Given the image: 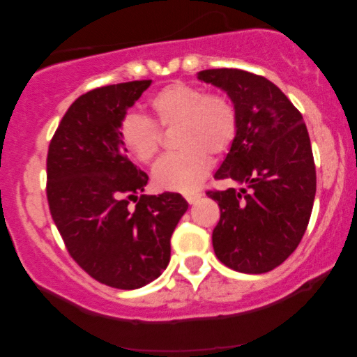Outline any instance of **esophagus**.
Returning <instances> with one entry per match:
<instances>
[{
    "mask_svg": "<svg viewBox=\"0 0 357 357\" xmlns=\"http://www.w3.org/2000/svg\"><path fill=\"white\" fill-rule=\"evenodd\" d=\"M184 198H186V202L190 204H195L199 198H202V192H195V191L186 192V195H184Z\"/></svg>",
    "mask_w": 357,
    "mask_h": 357,
    "instance_id": "1",
    "label": "esophagus"
}]
</instances>
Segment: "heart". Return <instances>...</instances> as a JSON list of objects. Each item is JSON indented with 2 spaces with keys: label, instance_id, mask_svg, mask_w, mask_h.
I'll return each mask as SVG.
<instances>
[{
  "label": "heart",
  "instance_id": "obj_1",
  "mask_svg": "<svg viewBox=\"0 0 357 357\" xmlns=\"http://www.w3.org/2000/svg\"><path fill=\"white\" fill-rule=\"evenodd\" d=\"M149 107L161 129H178L174 146L181 149L155 165V188L192 191L210 169V155L225 154L235 141L238 129L235 105L221 93H204L192 85L171 84L151 97ZM121 141L137 161L149 165L159 153L161 134L147 117L129 114L121 124Z\"/></svg>",
  "mask_w": 357,
  "mask_h": 357
}]
</instances>
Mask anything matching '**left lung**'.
<instances>
[{
  "mask_svg": "<svg viewBox=\"0 0 357 357\" xmlns=\"http://www.w3.org/2000/svg\"><path fill=\"white\" fill-rule=\"evenodd\" d=\"M196 77L223 90L238 117L236 137L215 178L240 188L206 192L221 211L213 248L236 272H270L292 255L312 213L315 166L304 119L265 77L236 68Z\"/></svg>",
  "mask_w": 357,
  "mask_h": 357,
  "instance_id": "8db88e82",
  "label": "left lung"
}]
</instances>
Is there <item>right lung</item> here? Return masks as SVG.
<instances>
[{"label": "right lung", "instance_id": "obj_1", "mask_svg": "<svg viewBox=\"0 0 357 357\" xmlns=\"http://www.w3.org/2000/svg\"><path fill=\"white\" fill-rule=\"evenodd\" d=\"M151 80L107 85L68 107L47 158V198L68 253L114 289H141L166 270L171 235L188 210L178 192L141 195L147 174L127 158L121 124ZM130 199L137 201L134 211Z\"/></svg>", "mask_w": 357, "mask_h": 357}]
</instances>
